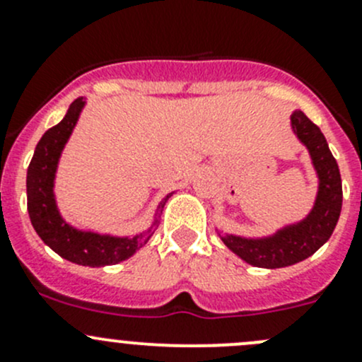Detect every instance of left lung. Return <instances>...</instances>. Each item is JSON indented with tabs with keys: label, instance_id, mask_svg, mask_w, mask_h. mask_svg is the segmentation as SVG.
<instances>
[{
	"label": "left lung",
	"instance_id": "1",
	"mask_svg": "<svg viewBox=\"0 0 362 362\" xmlns=\"http://www.w3.org/2000/svg\"><path fill=\"white\" fill-rule=\"evenodd\" d=\"M291 124L296 136L308 148L319 175V192L312 211L298 224L287 226L266 238L221 236L229 250L257 268H284L315 254L333 235L341 211V177L322 131L301 110H296L291 115Z\"/></svg>",
	"mask_w": 362,
	"mask_h": 362
}]
</instances>
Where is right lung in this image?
Masks as SVG:
<instances>
[{
	"instance_id": "obj_1",
	"label": "right lung",
	"mask_w": 362,
	"mask_h": 362,
	"mask_svg": "<svg viewBox=\"0 0 362 362\" xmlns=\"http://www.w3.org/2000/svg\"><path fill=\"white\" fill-rule=\"evenodd\" d=\"M83 105L86 101L82 98L73 101L64 119L57 126L50 127L36 145L35 154H33L28 168V180H25L28 211L35 231L38 233L43 243L49 245L56 254L75 264L100 268V266L117 264V262L129 259L134 252L151 240L159 221L156 218L154 224L147 231L140 233L133 238H119V236L80 231L63 221L59 210H57L56 198H54V178H56L61 152L78 120ZM171 194H168L160 203L159 214L163 211L164 203Z\"/></svg>"
}]
</instances>
